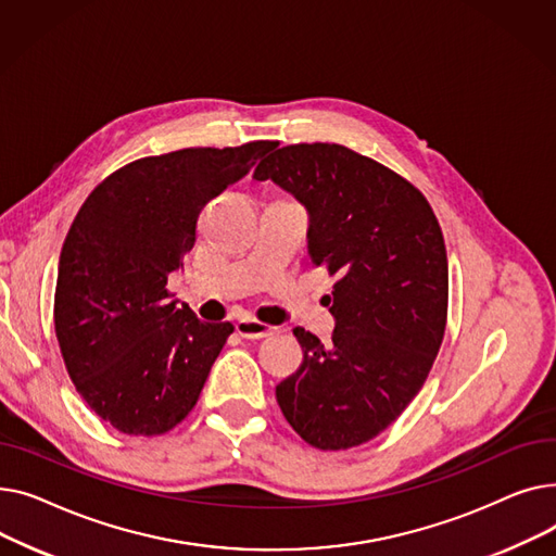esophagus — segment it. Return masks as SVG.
Listing matches in <instances>:
<instances>
[{"label":"esophagus","mask_w":556,"mask_h":556,"mask_svg":"<svg viewBox=\"0 0 556 556\" xmlns=\"http://www.w3.org/2000/svg\"><path fill=\"white\" fill-rule=\"evenodd\" d=\"M277 327H270L266 323H258L254 317H245L237 323V333L243 338H266L270 333H275Z\"/></svg>","instance_id":"34e87169"}]
</instances>
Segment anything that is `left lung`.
I'll list each match as a JSON object with an SVG mask.
<instances>
[{"instance_id": "left-lung-1", "label": "left lung", "mask_w": 556, "mask_h": 556, "mask_svg": "<svg viewBox=\"0 0 556 556\" xmlns=\"http://www.w3.org/2000/svg\"><path fill=\"white\" fill-rule=\"evenodd\" d=\"M306 204L308 254L333 283V344L295 327L302 365L275 390L319 451L361 446L424 388L448 315L444 233L403 175L340 143H290L256 166Z\"/></svg>"}]
</instances>
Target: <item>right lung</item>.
Returning a JSON list of instances; mask_svg holds the SVG:
<instances>
[{
	"instance_id": "right-lung-1",
	"label": "right lung",
	"mask_w": 556,
	"mask_h": 556,
	"mask_svg": "<svg viewBox=\"0 0 556 556\" xmlns=\"http://www.w3.org/2000/svg\"><path fill=\"white\" fill-rule=\"evenodd\" d=\"M275 146L141 157L78 210L58 263L53 327L76 392L119 432L164 434L198 403L233 327L168 302V275L193 250L204 204Z\"/></svg>"
}]
</instances>
